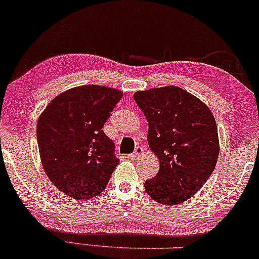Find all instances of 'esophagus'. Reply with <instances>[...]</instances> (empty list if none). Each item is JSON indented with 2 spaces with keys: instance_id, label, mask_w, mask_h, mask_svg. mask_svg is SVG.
Here are the masks:
<instances>
[{
  "instance_id": "obj_1",
  "label": "esophagus",
  "mask_w": 259,
  "mask_h": 259,
  "mask_svg": "<svg viewBox=\"0 0 259 259\" xmlns=\"http://www.w3.org/2000/svg\"><path fill=\"white\" fill-rule=\"evenodd\" d=\"M142 154H143V148H142V147H141V146H137V147H135L134 154H132V155H130V157H133V158H138V157H140Z\"/></svg>"
}]
</instances>
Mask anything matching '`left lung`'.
Wrapping results in <instances>:
<instances>
[{
	"label": "left lung",
	"instance_id": "8db88e82",
	"mask_svg": "<svg viewBox=\"0 0 259 259\" xmlns=\"http://www.w3.org/2000/svg\"><path fill=\"white\" fill-rule=\"evenodd\" d=\"M148 121V145L160 170L145 189L156 202L177 205L202 188L219 156L217 122L200 99L168 85L134 94Z\"/></svg>",
	"mask_w": 259,
	"mask_h": 259
}]
</instances>
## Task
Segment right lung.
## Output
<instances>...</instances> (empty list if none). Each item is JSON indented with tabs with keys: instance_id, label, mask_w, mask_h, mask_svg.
Returning a JSON list of instances; mask_svg holds the SVG:
<instances>
[{
	"instance_id": "right-lung-1",
	"label": "right lung",
	"mask_w": 259,
	"mask_h": 259,
	"mask_svg": "<svg viewBox=\"0 0 259 259\" xmlns=\"http://www.w3.org/2000/svg\"><path fill=\"white\" fill-rule=\"evenodd\" d=\"M120 90L81 85L52 99L37 124L44 170L54 186L77 200L103 192L119 160L103 126Z\"/></svg>"
}]
</instances>
